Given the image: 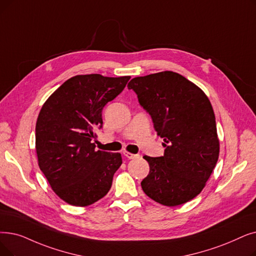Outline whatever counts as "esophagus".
Segmentation results:
<instances>
[{
    "label": "esophagus",
    "instance_id": "1",
    "mask_svg": "<svg viewBox=\"0 0 256 256\" xmlns=\"http://www.w3.org/2000/svg\"><path fill=\"white\" fill-rule=\"evenodd\" d=\"M124 156L128 159H135L137 157V154H134L128 152H124Z\"/></svg>",
    "mask_w": 256,
    "mask_h": 256
}]
</instances>
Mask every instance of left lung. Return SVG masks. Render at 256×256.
Returning <instances> with one entry per match:
<instances>
[{
	"label": "left lung",
	"mask_w": 256,
	"mask_h": 256,
	"mask_svg": "<svg viewBox=\"0 0 256 256\" xmlns=\"http://www.w3.org/2000/svg\"><path fill=\"white\" fill-rule=\"evenodd\" d=\"M128 88L165 142L162 157H143L150 164L143 192L170 207L190 201L202 192L218 159L216 116L208 97L172 71L135 77Z\"/></svg>",
	"instance_id": "1"
}]
</instances>
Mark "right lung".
Here are the masks:
<instances>
[{
	"instance_id": "1",
	"label": "right lung",
	"mask_w": 256,
	"mask_h": 256,
	"mask_svg": "<svg viewBox=\"0 0 256 256\" xmlns=\"http://www.w3.org/2000/svg\"><path fill=\"white\" fill-rule=\"evenodd\" d=\"M130 78L76 75L40 110L36 126L40 168L54 192L68 204L91 205L112 186L121 154L95 150L94 130L102 128L104 106L124 90Z\"/></svg>"
}]
</instances>
